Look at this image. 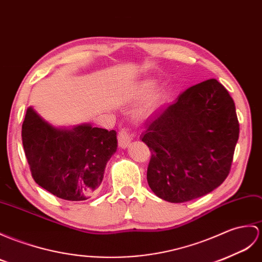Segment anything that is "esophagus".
<instances>
[{
  "label": "esophagus",
  "mask_w": 262,
  "mask_h": 262,
  "mask_svg": "<svg viewBox=\"0 0 262 262\" xmlns=\"http://www.w3.org/2000/svg\"><path fill=\"white\" fill-rule=\"evenodd\" d=\"M132 142V135L128 128H123L120 129L118 133V143L121 148H126L128 147L129 144Z\"/></svg>",
  "instance_id": "esophagus-1"
}]
</instances>
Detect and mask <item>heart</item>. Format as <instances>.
I'll list each match as a JSON object with an SVG mask.
<instances>
[{
    "mask_svg": "<svg viewBox=\"0 0 262 262\" xmlns=\"http://www.w3.org/2000/svg\"><path fill=\"white\" fill-rule=\"evenodd\" d=\"M153 87H154V81L149 80V79H146V80L139 82L135 87V89H134V96L136 97L142 96L147 93V91H149Z\"/></svg>",
    "mask_w": 262,
    "mask_h": 262,
    "instance_id": "heart-1",
    "label": "heart"
}]
</instances>
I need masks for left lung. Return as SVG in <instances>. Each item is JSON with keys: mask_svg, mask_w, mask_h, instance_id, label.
<instances>
[{"mask_svg": "<svg viewBox=\"0 0 262 262\" xmlns=\"http://www.w3.org/2000/svg\"><path fill=\"white\" fill-rule=\"evenodd\" d=\"M151 157L147 182L155 195L187 202L227 179L239 139V121L228 90L215 79L186 89L144 124Z\"/></svg>", "mask_w": 262, "mask_h": 262, "instance_id": "left-lung-1", "label": "left lung"}]
</instances>
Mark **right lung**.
Wrapping results in <instances>:
<instances>
[{
  "label": "right lung",
  "mask_w": 262,
  "mask_h": 262,
  "mask_svg": "<svg viewBox=\"0 0 262 262\" xmlns=\"http://www.w3.org/2000/svg\"><path fill=\"white\" fill-rule=\"evenodd\" d=\"M22 143L36 184L59 199L83 201L101 184L117 149V133L90 124L53 126L29 107Z\"/></svg>",
  "instance_id": "obj_1"
}]
</instances>
